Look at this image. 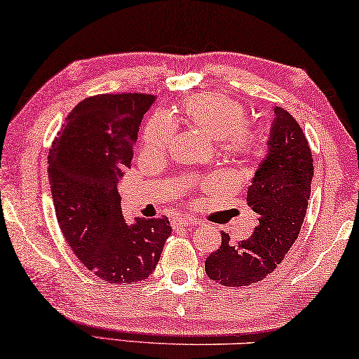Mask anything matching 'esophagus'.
I'll return each mask as SVG.
<instances>
[{"label":"esophagus","mask_w":359,"mask_h":359,"mask_svg":"<svg viewBox=\"0 0 359 359\" xmlns=\"http://www.w3.org/2000/svg\"><path fill=\"white\" fill-rule=\"evenodd\" d=\"M196 222L191 216H178L173 219V227L175 229H180V227H191V225Z\"/></svg>","instance_id":"34e87169"}]
</instances>
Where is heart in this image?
I'll return each mask as SVG.
<instances>
[{
    "mask_svg": "<svg viewBox=\"0 0 359 359\" xmlns=\"http://www.w3.org/2000/svg\"><path fill=\"white\" fill-rule=\"evenodd\" d=\"M176 119L216 138L217 148L225 156L248 157L259 151L257 134L246 124V110L224 94L202 93L184 99ZM173 119L156 115L144 129L143 144L159 151L168 144L173 135Z\"/></svg>",
    "mask_w": 359,
    "mask_h": 359,
    "instance_id": "b5f03b06",
    "label": "heart"
}]
</instances>
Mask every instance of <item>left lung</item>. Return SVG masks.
I'll use <instances>...</instances> for the list:
<instances>
[{"mask_svg":"<svg viewBox=\"0 0 359 359\" xmlns=\"http://www.w3.org/2000/svg\"><path fill=\"white\" fill-rule=\"evenodd\" d=\"M268 154L248 189V206L257 224L248 240L222 243L205 262L208 278L225 287H243L263 280L278 268L299 235L309 205L313 159L304 132L290 113L274 107Z\"/></svg>","mask_w":359,"mask_h":359,"instance_id":"1","label":"left lung"}]
</instances>
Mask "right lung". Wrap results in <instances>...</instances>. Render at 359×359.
I'll return each mask as SVG.
<instances>
[{"label": "right lung", "mask_w": 359, "mask_h": 359, "mask_svg": "<svg viewBox=\"0 0 359 359\" xmlns=\"http://www.w3.org/2000/svg\"><path fill=\"white\" fill-rule=\"evenodd\" d=\"M153 94L86 97L69 113L48 153L56 219L72 252L109 284L148 279L172 233L168 219L123 217L118 181L134 157Z\"/></svg>", "instance_id": "right-lung-1"}]
</instances>
